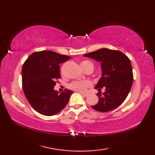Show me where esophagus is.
Instances as JSON below:
<instances>
[{
    "instance_id": "34e87169",
    "label": "esophagus",
    "mask_w": 155,
    "mask_h": 155,
    "mask_svg": "<svg viewBox=\"0 0 155 155\" xmlns=\"http://www.w3.org/2000/svg\"><path fill=\"white\" fill-rule=\"evenodd\" d=\"M80 94H81L82 96H88V94H85V93H83V92H81Z\"/></svg>"
}]
</instances>
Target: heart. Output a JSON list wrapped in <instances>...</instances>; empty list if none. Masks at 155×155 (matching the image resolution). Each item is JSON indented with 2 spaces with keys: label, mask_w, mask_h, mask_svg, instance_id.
Listing matches in <instances>:
<instances>
[{
  "label": "heart",
  "mask_w": 155,
  "mask_h": 155,
  "mask_svg": "<svg viewBox=\"0 0 155 155\" xmlns=\"http://www.w3.org/2000/svg\"><path fill=\"white\" fill-rule=\"evenodd\" d=\"M80 65L81 68L85 70L88 68H94V64L91 61H89L85 60L81 62ZM92 85V83L91 81L88 80L81 81H75L72 83L70 85V88L74 91H76L78 92H85L86 91L87 88Z\"/></svg>",
  "instance_id": "obj_1"
}]
</instances>
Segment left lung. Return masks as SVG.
<instances>
[{
    "label": "left lung",
    "instance_id": "left-lung-1",
    "mask_svg": "<svg viewBox=\"0 0 155 155\" xmlns=\"http://www.w3.org/2000/svg\"><path fill=\"white\" fill-rule=\"evenodd\" d=\"M83 57L101 62V77L94 87L99 91L98 103L92 106L99 112H109L115 109L127 97L133 82V69L127 56L118 50L101 48ZM103 87L106 91H100Z\"/></svg>",
    "mask_w": 155,
    "mask_h": 155
}]
</instances>
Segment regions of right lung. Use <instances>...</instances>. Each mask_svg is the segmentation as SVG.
<instances>
[{
    "label": "right lung",
    "mask_w": 155,
    "mask_h": 155,
    "mask_svg": "<svg viewBox=\"0 0 155 155\" xmlns=\"http://www.w3.org/2000/svg\"><path fill=\"white\" fill-rule=\"evenodd\" d=\"M71 58L53 51L43 50L31 54L22 69V88L26 99L39 113L54 116L68 104L73 92L54 90L57 79L61 78L59 64Z\"/></svg>",
    "instance_id": "1"
}]
</instances>
